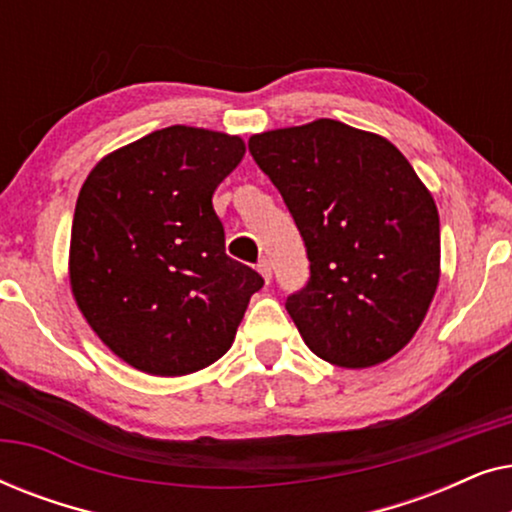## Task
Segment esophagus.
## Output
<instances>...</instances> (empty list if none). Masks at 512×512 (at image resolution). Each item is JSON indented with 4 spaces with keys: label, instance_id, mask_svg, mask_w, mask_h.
Listing matches in <instances>:
<instances>
[{
    "label": "esophagus",
    "instance_id": "34e87169",
    "mask_svg": "<svg viewBox=\"0 0 512 512\" xmlns=\"http://www.w3.org/2000/svg\"><path fill=\"white\" fill-rule=\"evenodd\" d=\"M256 268H258V272H261V277L265 279V282H270V279H272V268H270V261H268V258H261V261H258Z\"/></svg>",
    "mask_w": 512,
    "mask_h": 512
}]
</instances>
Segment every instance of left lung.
<instances>
[{"mask_svg": "<svg viewBox=\"0 0 512 512\" xmlns=\"http://www.w3.org/2000/svg\"><path fill=\"white\" fill-rule=\"evenodd\" d=\"M249 153L282 193L310 258V279L286 298L305 345L340 368L401 352L440 279L438 209L408 158L331 118L261 132Z\"/></svg>", "mask_w": 512, "mask_h": 512, "instance_id": "left-lung-1", "label": "left lung"}]
</instances>
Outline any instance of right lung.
I'll return each instance as SVG.
<instances>
[{
  "instance_id": "1",
  "label": "right lung",
  "mask_w": 512,
  "mask_h": 512,
  "mask_svg": "<svg viewBox=\"0 0 512 512\" xmlns=\"http://www.w3.org/2000/svg\"><path fill=\"white\" fill-rule=\"evenodd\" d=\"M244 151L237 135L170 125L104 156L83 181L69 284L97 338L142 373L212 366L263 286L226 254L212 207Z\"/></svg>"
}]
</instances>
